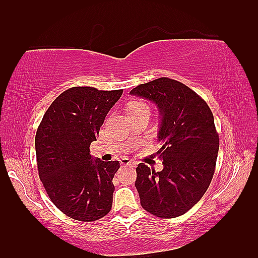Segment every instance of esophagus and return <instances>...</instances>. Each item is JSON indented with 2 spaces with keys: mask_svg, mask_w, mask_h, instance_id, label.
Segmentation results:
<instances>
[{
  "mask_svg": "<svg viewBox=\"0 0 258 258\" xmlns=\"http://www.w3.org/2000/svg\"><path fill=\"white\" fill-rule=\"evenodd\" d=\"M120 164L121 165H133V166H135V161H131L130 159H127V158H121V159H120Z\"/></svg>",
  "mask_w": 258,
  "mask_h": 258,
  "instance_id": "1",
  "label": "esophagus"
}]
</instances>
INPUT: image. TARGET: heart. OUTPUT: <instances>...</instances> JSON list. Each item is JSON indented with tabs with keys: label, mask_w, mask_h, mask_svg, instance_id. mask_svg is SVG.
<instances>
[{
	"label": "heart",
	"mask_w": 258,
	"mask_h": 258,
	"mask_svg": "<svg viewBox=\"0 0 258 258\" xmlns=\"http://www.w3.org/2000/svg\"><path fill=\"white\" fill-rule=\"evenodd\" d=\"M149 108L147 105L144 104V102H133V104L130 106V111H137V109H144Z\"/></svg>",
	"instance_id": "1"
}]
</instances>
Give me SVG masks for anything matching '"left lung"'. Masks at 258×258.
<instances>
[{"instance_id": "obj_1", "label": "left lung", "mask_w": 258, "mask_h": 258, "mask_svg": "<svg viewBox=\"0 0 258 258\" xmlns=\"http://www.w3.org/2000/svg\"><path fill=\"white\" fill-rule=\"evenodd\" d=\"M130 94L152 101L160 119L157 154L164 167L154 172L138 165L140 204L160 218L184 215L203 197L214 177L219 139L211 109L196 92L169 78L137 86Z\"/></svg>"}]
</instances>
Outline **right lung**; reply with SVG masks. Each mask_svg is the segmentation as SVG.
<instances>
[{"label": "right lung", "mask_w": 258, "mask_h": 258, "mask_svg": "<svg viewBox=\"0 0 258 258\" xmlns=\"http://www.w3.org/2000/svg\"><path fill=\"white\" fill-rule=\"evenodd\" d=\"M122 94L94 87H73L53 101L35 137L39 176L55 207L68 217L94 222L111 211L118 160L91 154L100 126Z\"/></svg>", "instance_id": "obj_1"}]
</instances>
